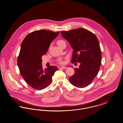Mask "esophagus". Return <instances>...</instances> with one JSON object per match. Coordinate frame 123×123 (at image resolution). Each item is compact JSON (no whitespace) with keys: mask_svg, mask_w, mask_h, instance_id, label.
Segmentation results:
<instances>
[{"mask_svg":"<svg viewBox=\"0 0 123 123\" xmlns=\"http://www.w3.org/2000/svg\"><path fill=\"white\" fill-rule=\"evenodd\" d=\"M58 68L59 69H65L66 68V67L65 66H59L58 67Z\"/></svg>","mask_w":123,"mask_h":123,"instance_id":"34e87169","label":"esophagus"}]
</instances>
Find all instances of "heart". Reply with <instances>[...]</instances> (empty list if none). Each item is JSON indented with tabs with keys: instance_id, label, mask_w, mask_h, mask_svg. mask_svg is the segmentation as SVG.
<instances>
[{
	"instance_id": "heart-1",
	"label": "heart",
	"mask_w": 123,
	"mask_h": 123,
	"mask_svg": "<svg viewBox=\"0 0 123 123\" xmlns=\"http://www.w3.org/2000/svg\"><path fill=\"white\" fill-rule=\"evenodd\" d=\"M64 41H63V40H59L58 41H57V44H58V45H60L62 42H64ZM59 63H60V64H63V63H64V61H63V60H62L61 59H60L59 61Z\"/></svg>"
}]
</instances>
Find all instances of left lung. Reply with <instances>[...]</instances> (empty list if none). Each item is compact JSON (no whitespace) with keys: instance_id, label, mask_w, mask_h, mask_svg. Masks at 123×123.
Instances as JSON below:
<instances>
[{"instance_id":"obj_1","label":"left lung","mask_w":123,"mask_h":123,"mask_svg":"<svg viewBox=\"0 0 123 123\" xmlns=\"http://www.w3.org/2000/svg\"><path fill=\"white\" fill-rule=\"evenodd\" d=\"M62 37L73 49L71 62L80 63L79 68H74V74L69 78L71 84L85 88L97 75L101 62V53L97 37L83 28L61 31Z\"/></svg>"}]
</instances>
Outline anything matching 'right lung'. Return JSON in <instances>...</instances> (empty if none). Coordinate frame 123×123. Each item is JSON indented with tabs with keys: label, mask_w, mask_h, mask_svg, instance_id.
Returning a JSON list of instances; mask_svg holds the SVG:
<instances>
[{
	"label": "right lung",
	"mask_w": 123,
	"mask_h": 123,
	"mask_svg": "<svg viewBox=\"0 0 123 123\" xmlns=\"http://www.w3.org/2000/svg\"><path fill=\"white\" fill-rule=\"evenodd\" d=\"M59 33L47 30H36L27 35L21 44L18 59L19 69L25 82L37 90L49 85L52 76L58 70L55 66L43 70L41 58Z\"/></svg>",
	"instance_id": "1"
}]
</instances>
